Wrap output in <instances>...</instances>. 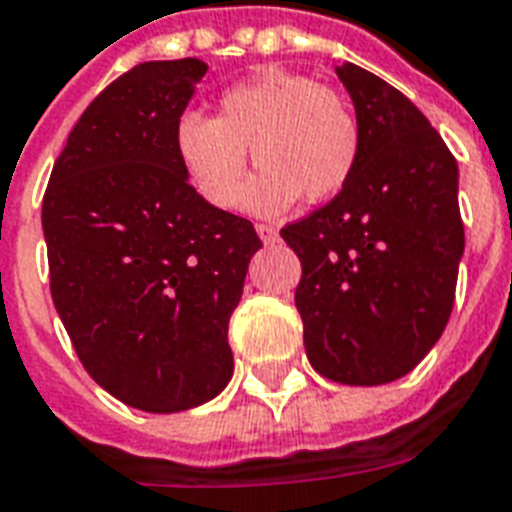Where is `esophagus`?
I'll return each instance as SVG.
<instances>
[{
	"instance_id": "1",
	"label": "esophagus",
	"mask_w": 512,
	"mask_h": 512,
	"mask_svg": "<svg viewBox=\"0 0 512 512\" xmlns=\"http://www.w3.org/2000/svg\"><path fill=\"white\" fill-rule=\"evenodd\" d=\"M256 232H259L261 243H275L277 240V229L272 224H256Z\"/></svg>"
}]
</instances>
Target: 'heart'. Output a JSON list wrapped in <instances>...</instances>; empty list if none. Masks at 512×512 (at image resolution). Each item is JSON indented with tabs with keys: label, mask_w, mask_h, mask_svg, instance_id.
<instances>
[{
	"label": "heart",
	"mask_w": 512,
	"mask_h": 512,
	"mask_svg": "<svg viewBox=\"0 0 512 512\" xmlns=\"http://www.w3.org/2000/svg\"><path fill=\"white\" fill-rule=\"evenodd\" d=\"M173 149L194 189L216 208H237L248 149L259 173L245 208L277 216L304 197L334 200L360 160V128L350 106L315 79L285 69L256 71L219 95V112H184Z\"/></svg>",
	"instance_id": "1"
}]
</instances>
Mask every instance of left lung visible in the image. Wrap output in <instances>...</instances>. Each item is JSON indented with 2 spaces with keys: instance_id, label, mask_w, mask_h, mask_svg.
I'll list each match as a JSON object with an SVG mask.
<instances>
[{
  "instance_id": "1",
  "label": "left lung",
  "mask_w": 512,
  "mask_h": 512,
  "mask_svg": "<svg viewBox=\"0 0 512 512\" xmlns=\"http://www.w3.org/2000/svg\"><path fill=\"white\" fill-rule=\"evenodd\" d=\"M336 77L355 106L358 168L280 235L301 261L296 310L312 368L376 387L406 376L449 323L465 253L459 168L400 90L355 63Z\"/></svg>"
}]
</instances>
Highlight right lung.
Here are the masks:
<instances>
[{
  "instance_id": "add662e5",
  "label": "right lung",
  "mask_w": 512,
  "mask_h": 512,
  "mask_svg": "<svg viewBox=\"0 0 512 512\" xmlns=\"http://www.w3.org/2000/svg\"><path fill=\"white\" fill-rule=\"evenodd\" d=\"M208 63H141L87 106L42 200L55 310L114 398L176 414L235 371L232 312L261 240L194 192L173 128Z\"/></svg>"
}]
</instances>
